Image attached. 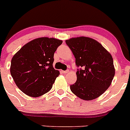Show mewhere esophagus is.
<instances>
[{"instance_id":"1","label":"esophagus","mask_w":130,"mask_h":130,"mask_svg":"<svg viewBox=\"0 0 130 130\" xmlns=\"http://www.w3.org/2000/svg\"><path fill=\"white\" fill-rule=\"evenodd\" d=\"M69 72V70H62V72L63 73H67Z\"/></svg>"}]
</instances>
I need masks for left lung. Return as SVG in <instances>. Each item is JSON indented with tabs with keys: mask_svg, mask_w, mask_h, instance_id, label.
Wrapping results in <instances>:
<instances>
[{
	"mask_svg": "<svg viewBox=\"0 0 130 130\" xmlns=\"http://www.w3.org/2000/svg\"><path fill=\"white\" fill-rule=\"evenodd\" d=\"M75 58L77 81L70 90L80 99H96L108 89L115 73L112 56L95 40L88 37L65 41Z\"/></svg>",
	"mask_w": 130,
	"mask_h": 130,
	"instance_id": "8db88e82",
	"label": "left lung"
}]
</instances>
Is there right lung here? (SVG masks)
Returning a JSON list of instances; mask_svg holds the SVG:
<instances>
[{
    "mask_svg": "<svg viewBox=\"0 0 130 130\" xmlns=\"http://www.w3.org/2000/svg\"><path fill=\"white\" fill-rule=\"evenodd\" d=\"M62 41L35 39L23 46L11 60L10 73L19 89L31 97H39L52 88L58 70L53 67L54 53Z\"/></svg>",
    "mask_w": 130,
    "mask_h": 130,
    "instance_id": "obj_1",
    "label": "right lung"
}]
</instances>
